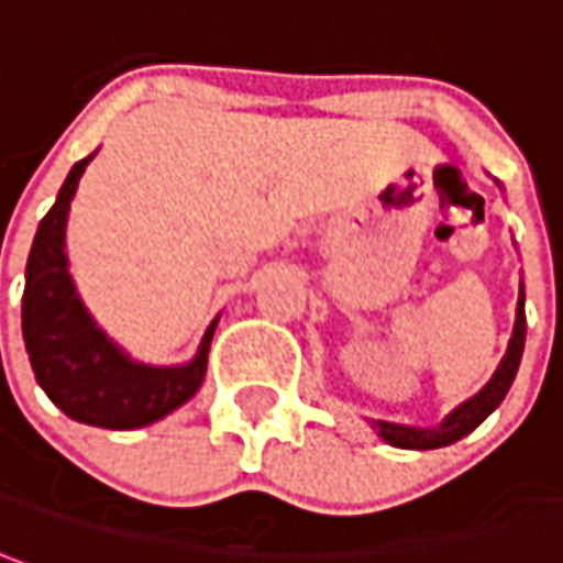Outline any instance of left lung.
<instances>
[{
  "label": "left lung",
  "mask_w": 563,
  "mask_h": 563,
  "mask_svg": "<svg viewBox=\"0 0 563 563\" xmlns=\"http://www.w3.org/2000/svg\"><path fill=\"white\" fill-rule=\"evenodd\" d=\"M527 336V316H525V285H521V297H518V316H515V331H511L506 358L499 362L496 374L490 383L484 386L475 398H468L466 405H460L448 420L435 426V429H413V426H395V422H374L379 429V438L389 441L395 448H413V451H432V448H448L453 441L466 438L475 432L490 413H494L499 401L509 393L511 379L518 374L521 364V352H525Z\"/></svg>",
  "instance_id": "left-lung-1"
}]
</instances>
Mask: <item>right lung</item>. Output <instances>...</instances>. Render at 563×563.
Instances as JSON below:
<instances>
[{
    "instance_id": "add662e5",
    "label": "right lung",
    "mask_w": 563,
    "mask_h": 563,
    "mask_svg": "<svg viewBox=\"0 0 563 563\" xmlns=\"http://www.w3.org/2000/svg\"><path fill=\"white\" fill-rule=\"evenodd\" d=\"M91 158L95 153L73 165L54 208L38 223L26 260L23 343L38 386L67 417L100 429H141L199 393L217 321L201 336L199 355L184 367L131 362L91 321L73 288L64 254L69 201Z\"/></svg>"
}]
</instances>
